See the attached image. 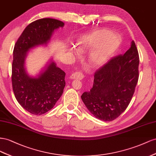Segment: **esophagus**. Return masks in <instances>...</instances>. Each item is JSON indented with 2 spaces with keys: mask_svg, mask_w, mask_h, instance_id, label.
Returning <instances> with one entry per match:
<instances>
[{
  "mask_svg": "<svg viewBox=\"0 0 156 156\" xmlns=\"http://www.w3.org/2000/svg\"><path fill=\"white\" fill-rule=\"evenodd\" d=\"M70 79L74 80H82L84 78V75L81 72H76L72 75H70Z\"/></svg>",
  "mask_w": 156,
  "mask_h": 156,
  "instance_id": "1",
  "label": "esophagus"
}]
</instances>
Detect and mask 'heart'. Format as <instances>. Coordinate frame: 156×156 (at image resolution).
<instances>
[{
	"label": "heart",
	"instance_id": "obj_1",
	"mask_svg": "<svg viewBox=\"0 0 156 156\" xmlns=\"http://www.w3.org/2000/svg\"><path fill=\"white\" fill-rule=\"evenodd\" d=\"M122 44V38L108 29H101L83 36L80 41L82 48L97 47L92 53L95 63H103L116 51Z\"/></svg>",
	"mask_w": 156,
	"mask_h": 156
}]
</instances>
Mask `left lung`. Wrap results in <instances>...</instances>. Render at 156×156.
Instances as JSON below:
<instances>
[{"label":"left lung","instance_id":"obj_1","mask_svg":"<svg viewBox=\"0 0 156 156\" xmlns=\"http://www.w3.org/2000/svg\"><path fill=\"white\" fill-rule=\"evenodd\" d=\"M139 52L133 41L123 55L112 57L96 71L91 90L81 96L95 118L112 121L126 110L139 80Z\"/></svg>","mask_w":156,"mask_h":156}]
</instances>
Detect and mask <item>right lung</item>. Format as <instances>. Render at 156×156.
<instances>
[{"label": "right lung", "mask_w": 156, "mask_h": 156, "mask_svg": "<svg viewBox=\"0 0 156 156\" xmlns=\"http://www.w3.org/2000/svg\"><path fill=\"white\" fill-rule=\"evenodd\" d=\"M64 23L51 18L34 21L26 27L14 46L12 66L13 91L17 102L29 112L42 115L50 110L63 93L65 73L54 62L38 77H31L24 68L25 59L30 49L46 44L55 29Z\"/></svg>", "instance_id": "1"}]
</instances>
